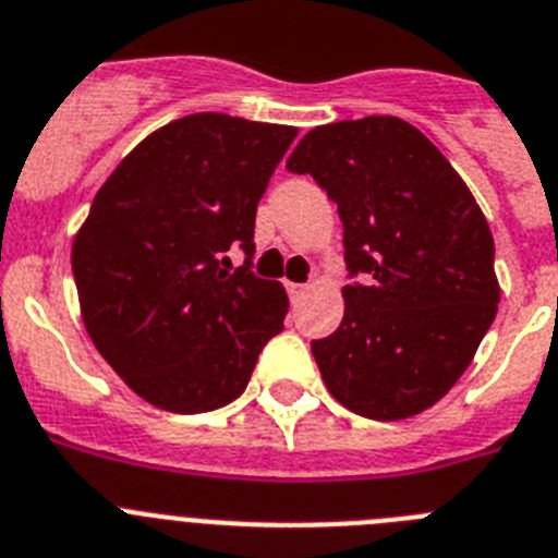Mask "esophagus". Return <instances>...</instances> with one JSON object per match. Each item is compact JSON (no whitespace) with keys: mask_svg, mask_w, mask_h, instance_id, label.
Returning <instances> with one entry per match:
<instances>
[{"mask_svg":"<svg viewBox=\"0 0 558 558\" xmlns=\"http://www.w3.org/2000/svg\"><path fill=\"white\" fill-rule=\"evenodd\" d=\"M286 289H289V298H292V303H298V300H303V294H306L308 286H303V283H286Z\"/></svg>","mask_w":558,"mask_h":558,"instance_id":"1","label":"esophagus"}]
</instances>
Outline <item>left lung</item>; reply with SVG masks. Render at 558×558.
<instances>
[{
    "mask_svg": "<svg viewBox=\"0 0 558 558\" xmlns=\"http://www.w3.org/2000/svg\"><path fill=\"white\" fill-rule=\"evenodd\" d=\"M312 173L342 219L345 317L314 339L328 393L351 413L399 421L452 390L492 328L500 283L483 210L449 159L401 118L317 125L286 159Z\"/></svg>",
    "mask_w": 558,
    "mask_h": 558,
    "instance_id": "8db88e82",
    "label": "left lung"
}]
</instances>
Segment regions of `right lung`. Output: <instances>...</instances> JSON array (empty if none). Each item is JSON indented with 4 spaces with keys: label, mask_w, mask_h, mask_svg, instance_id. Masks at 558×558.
<instances>
[{
    "label": "right lung",
    "mask_w": 558,
    "mask_h": 558,
    "mask_svg": "<svg viewBox=\"0 0 558 558\" xmlns=\"http://www.w3.org/2000/svg\"><path fill=\"white\" fill-rule=\"evenodd\" d=\"M294 125L198 111L162 125L111 171L72 241L81 317L140 399L207 413L244 393L283 331L278 280L252 275L255 210ZM245 250L232 267L229 250Z\"/></svg>",
    "instance_id": "add662e5"
}]
</instances>
